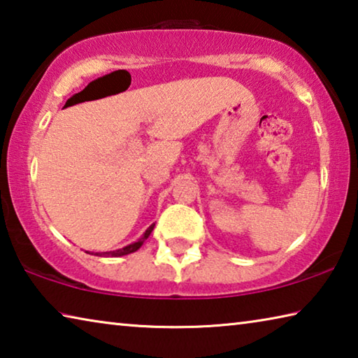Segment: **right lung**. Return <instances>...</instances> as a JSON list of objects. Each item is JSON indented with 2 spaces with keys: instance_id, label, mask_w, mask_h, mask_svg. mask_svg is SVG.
Returning a JSON list of instances; mask_svg holds the SVG:
<instances>
[{
  "instance_id": "1",
  "label": "right lung",
  "mask_w": 358,
  "mask_h": 358,
  "mask_svg": "<svg viewBox=\"0 0 358 358\" xmlns=\"http://www.w3.org/2000/svg\"><path fill=\"white\" fill-rule=\"evenodd\" d=\"M155 229V224H151V226L145 230V234L142 235V238H138L136 243H132V245H128V246H124V248H121V250H117V251H108V252H104L106 256H124V254H131V252H134V251H137L138 248H141L142 245H143V241L147 240L148 237H150V234H151V230Z\"/></svg>"
}]
</instances>
